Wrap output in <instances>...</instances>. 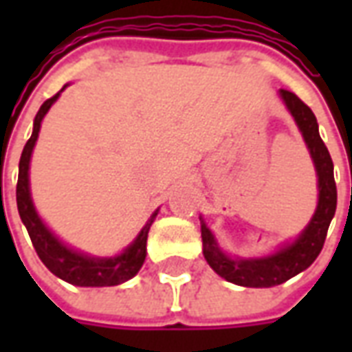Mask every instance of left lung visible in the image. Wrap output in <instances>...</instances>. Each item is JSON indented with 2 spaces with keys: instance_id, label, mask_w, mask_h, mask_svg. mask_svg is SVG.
I'll use <instances>...</instances> for the list:
<instances>
[{
  "instance_id": "8db88e82",
  "label": "left lung",
  "mask_w": 352,
  "mask_h": 352,
  "mask_svg": "<svg viewBox=\"0 0 352 352\" xmlns=\"http://www.w3.org/2000/svg\"><path fill=\"white\" fill-rule=\"evenodd\" d=\"M280 98L285 100L298 128L302 130L311 158L315 162L318 175V206L309 226L303 230L302 236L298 237L294 243L283 247L279 252L265 256V258H230L217 247V241L206 226V222H201V241H204V256H206L207 264L211 265L221 277L234 285H239V287H275V285L292 279L303 270H307L317 260L324 247L328 226L332 222L333 214H336V206H338L333 164L324 141L318 135L317 118L313 115V111L294 92L280 88Z\"/></svg>"
}]
</instances>
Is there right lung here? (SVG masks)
<instances>
[{
    "label": "right lung",
    "mask_w": 352,
    "mask_h": 352,
    "mask_svg": "<svg viewBox=\"0 0 352 352\" xmlns=\"http://www.w3.org/2000/svg\"><path fill=\"white\" fill-rule=\"evenodd\" d=\"M60 92L45 101L41 109H39V113L35 115L34 133H32V138L28 139L26 146L22 151V156H20L19 183H16L19 214L22 222H24V226H26L28 234H30V239L34 243L37 256L56 277L67 280L72 285H77V287H115V285H120L124 280L131 279L145 262L146 236H148V228H151V224H153L154 217L158 214V211L151 217V221L146 222L145 228L141 230L138 239L122 254H118L115 258H90L87 254L72 251L64 243H60L56 237L50 234V230H47V226L43 224L41 219L35 213L34 204H32V198H30L28 169H30L32 151H34L35 141H37V135H39V130H41L43 116L47 115L50 105L58 100Z\"/></svg>",
    "instance_id": "obj_1"
}]
</instances>
